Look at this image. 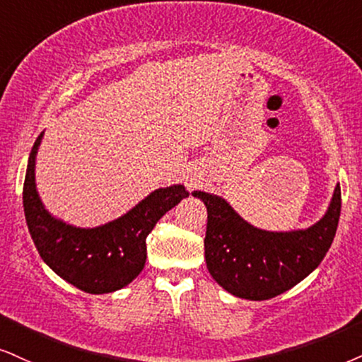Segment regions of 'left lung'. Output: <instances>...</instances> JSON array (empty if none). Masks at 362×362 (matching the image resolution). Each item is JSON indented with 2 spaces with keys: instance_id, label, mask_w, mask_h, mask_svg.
Segmentation results:
<instances>
[{
  "instance_id": "obj_1",
  "label": "left lung",
  "mask_w": 362,
  "mask_h": 362,
  "mask_svg": "<svg viewBox=\"0 0 362 362\" xmlns=\"http://www.w3.org/2000/svg\"><path fill=\"white\" fill-rule=\"evenodd\" d=\"M193 196L208 209V272L226 292L247 300H269L310 275L331 248L341 216L339 182L319 221L288 231L257 228L218 194L194 191Z\"/></svg>"
}]
</instances>
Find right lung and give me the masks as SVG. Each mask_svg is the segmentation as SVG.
I'll use <instances>...</instances> for the list:
<instances>
[{"instance_id": "right-lung-1", "label": "right lung", "mask_w": 362, "mask_h": 362, "mask_svg": "<svg viewBox=\"0 0 362 362\" xmlns=\"http://www.w3.org/2000/svg\"><path fill=\"white\" fill-rule=\"evenodd\" d=\"M43 134L30 153L23 185L26 225L40 257L65 282L87 293L124 288L144 269L147 235L189 191L182 185L158 188L112 221L93 228L74 226L53 216L38 194L35 168Z\"/></svg>"}]
</instances>
